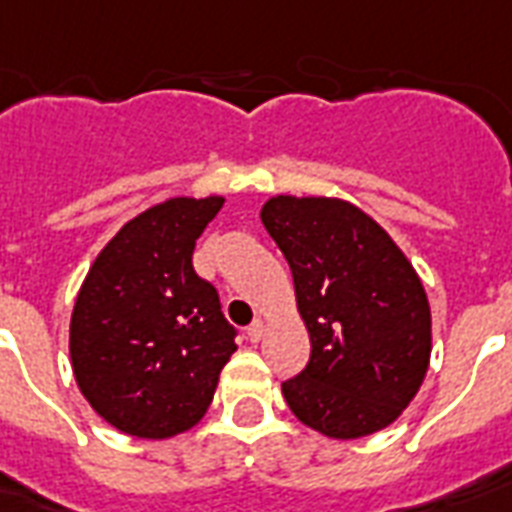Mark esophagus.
<instances>
[{
	"mask_svg": "<svg viewBox=\"0 0 512 512\" xmlns=\"http://www.w3.org/2000/svg\"><path fill=\"white\" fill-rule=\"evenodd\" d=\"M267 326H264V320H253L251 326H248V339L251 342H261V336H264Z\"/></svg>",
	"mask_w": 512,
	"mask_h": 512,
	"instance_id": "esophagus-1",
	"label": "esophagus"
}]
</instances>
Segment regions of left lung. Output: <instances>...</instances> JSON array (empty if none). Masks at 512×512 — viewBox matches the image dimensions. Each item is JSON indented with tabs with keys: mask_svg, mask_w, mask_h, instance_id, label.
<instances>
[{
	"mask_svg": "<svg viewBox=\"0 0 512 512\" xmlns=\"http://www.w3.org/2000/svg\"><path fill=\"white\" fill-rule=\"evenodd\" d=\"M261 224L291 267L312 344L307 368L283 382L293 417L334 441L390 427L430 368L433 318L417 269L347 200L275 194Z\"/></svg>",
	"mask_w": 512,
	"mask_h": 512,
	"instance_id": "8db88e82",
	"label": "left lung"
}]
</instances>
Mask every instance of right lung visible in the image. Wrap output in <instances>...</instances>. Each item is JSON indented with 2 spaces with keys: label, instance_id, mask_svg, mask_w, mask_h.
<instances>
[{
  "label": "right lung",
  "instance_id": "1",
  "mask_svg": "<svg viewBox=\"0 0 512 512\" xmlns=\"http://www.w3.org/2000/svg\"><path fill=\"white\" fill-rule=\"evenodd\" d=\"M224 197H170L130 219L87 269L69 326L71 371L120 433L165 441L211 406L237 350L219 293L192 253Z\"/></svg>",
  "mask_w": 512,
  "mask_h": 512
}]
</instances>
